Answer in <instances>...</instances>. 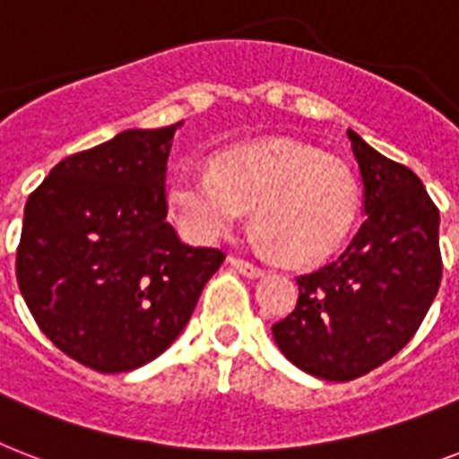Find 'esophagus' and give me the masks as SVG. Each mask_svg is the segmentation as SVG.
<instances>
[{
    "instance_id": "1",
    "label": "esophagus",
    "mask_w": 459,
    "mask_h": 459,
    "mask_svg": "<svg viewBox=\"0 0 459 459\" xmlns=\"http://www.w3.org/2000/svg\"><path fill=\"white\" fill-rule=\"evenodd\" d=\"M230 266L236 268V271H240L242 275H247V278H259V275H264V271L256 264L247 262V259H240V256H230L229 259Z\"/></svg>"
}]
</instances>
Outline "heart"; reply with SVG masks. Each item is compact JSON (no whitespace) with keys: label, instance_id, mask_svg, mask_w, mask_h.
Returning a JSON list of instances; mask_svg holds the SVG:
<instances>
[{"label":"heart","instance_id":"obj_1","mask_svg":"<svg viewBox=\"0 0 459 459\" xmlns=\"http://www.w3.org/2000/svg\"><path fill=\"white\" fill-rule=\"evenodd\" d=\"M167 204L195 242L221 240L252 210L259 247L311 266L346 242L359 219L360 188L344 160L278 139L219 151L204 177L178 171L167 184Z\"/></svg>","mask_w":459,"mask_h":459}]
</instances>
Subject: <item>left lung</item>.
Masks as SVG:
<instances>
[{
	"instance_id": "8db88e82",
	"label": "left lung",
	"mask_w": 459,
	"mask_h": 459,
	"mask_svg": "<svg viewBox=\"0 0 459 459\" xmlns=\"http://www.w3.org/2000/svg\"><path fill=\"white\" fill-rule=\"evenodd\" d=\"M363 181L359 233L339 259L299 275V299L273 339L299 370L349 382L396 356L422 325L438 285V210L415 171L346 129Z\"/></svg>"
}]
</instances>
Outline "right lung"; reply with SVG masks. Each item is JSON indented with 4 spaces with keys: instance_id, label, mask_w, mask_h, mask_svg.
Wrapping results in <instances>:
<instances>
[{
    "instance_id": "right-lung-1",
    "label": "right lung",
    "mask_w": 459,
    "mask_h": 459,
    "mask_svg": "<svg viewBox=\"0 0 459 459\" xmlns=\"http://www.w3.org/2000/svg\"><path fill=\"white\" fill-rule=\"evenodd\" d=\"M178 125L126 129L74 152L28 197L18 288L63 353L99 372L151 363L181 334L226 255L167 221V158Z\"/></svg>"
}]
</instances>
